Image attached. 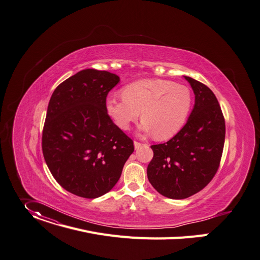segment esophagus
Instances as JSON below:
<instances>
[{
	"label": "esophagus",
	"instance_id": "1",
	"mask_svg": "<svg viewBox=\"0 0 260 260\" xmlns=\"http://www.w3.org/2000/svg\"><path fill=\"white\" fill-rule=\"evenodd\" d=\"M134 145H135V148L136 149H139L141 146H142L143 144L142 143H140V142H137V141H135V142H134Z\"/></svg>",
	"mask_w": 260,
	"mask_h": 260
}]
</instances>
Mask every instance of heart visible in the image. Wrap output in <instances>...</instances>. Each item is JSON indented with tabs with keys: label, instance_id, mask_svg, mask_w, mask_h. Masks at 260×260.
<instances>
[{
	"label": "heart",
	"instance_id": "heart-1",
	"mask_svg": "<svg viewBox=\"0 0 260 260\" xmlns=\"http://www.w3.org/2000/svg\"><path fill=\"white\" fill-rule=\"evenodd\" d=\"M192 107L187 87L166 80H139L122 89V96L109 95L106 109L114 122L127 131L142 112L140 129L158 140L173 137L183 126Z\"/></svg>",
	"mask_w": 260,
	"mask_h": 260
}]
</instances>
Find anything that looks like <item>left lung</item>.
<instances>
[{
    "label": "left lung",
    "instance_id": "8db88e82",
    "mask_svg": "<svg viewBox=\"0 0 260 260\" xmlns=\"http://www.w3.org/2000/svg\"><path fill=\"white\" fill-rule=\"evenodd\" d=\"M190 83L195 105L185 125L168 142L152 145L147 177L155 190L170 199H184L205 187L220 166L225 120L219 102L207 86Z\"/></svg>",
    "mask_w": 260,
    "mask_h": 260
}]
</instances>
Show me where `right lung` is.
Instances as JSON below:
<instances>
[{
	"label": "right lung",
	"instance_id": "add662e5",
	"mask_svg": "<svg viewBox=\"0 0 260 260\" xmlns=\"http://www.w3.org/2000/svg\"><path fill=\"white\" fill-rule=\"evenodd\" d=\"M106 70L84 69L52 94L42 132V152L57 182L94 199L111 191L134 152V142L110 118L108 93L119 83Z\"/></svg>",
	"mask_w": 260,
	"mask_h": 260
}]
</instances>
